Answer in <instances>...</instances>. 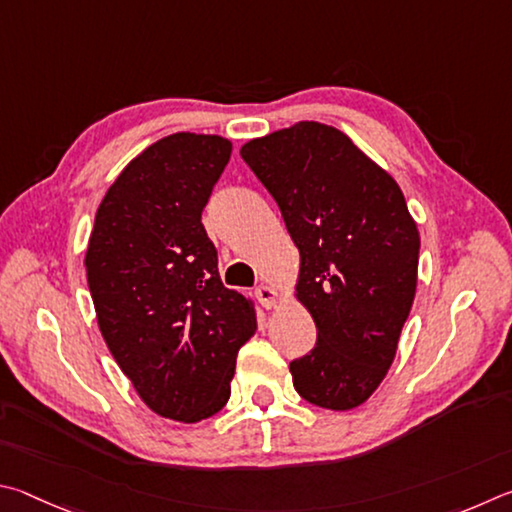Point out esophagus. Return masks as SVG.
<instances>
[{
    "label": "esophagus",
    "mask_w": 512,
    "mask_h": 512,
    "mask_svg": "<svg viewBox=\"0 0 512 512\" xmlns=\"http://www.w3.org/2000/svg\"><path fill=\"white\" fill-rule=\"evenodd\" d=\"M254 294H256L258 303H261L265 310H272L276 303H279V292H276L274 288H270V285H258Z\"/></svg>",
    "instance_id": "esophagus-1"
}]
</instances>
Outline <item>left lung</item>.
<instances>
[{
	"label": "left lung",
	"instance_id": "obj_1",
	"mask_svg": "<svg viewBox=\"0 0 512 512\" xmlns=\"http://www.w3.org/2000/svg\"><path fill=\"white\" fill-rule=\"evenodd\" d=\"M240 155L299 247L294 297L315 319L317 344L290 364L294 389L324 409L360 407L393 364L416 297L420 236L405 195L326 123L299 121Z\"/></svg>",
	"mask_w": 512,
	"mask_h": 512
}]
</instances>
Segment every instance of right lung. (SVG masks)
<instances>
[{
  "mask_svg": "<svg viewBox=\"0 0 512 512\" xmlns=\"http://www.w3.org/2000/svg\"><path fill=\"white\" fill-rule=\"evenodd\" d=\"M231 157L218 134L175 132L134 157L98 206L85 270L116 364L155 414L200 423L227 405L254 301L220 281L202 211Z\"/></svg>",
  "mask_w": 512,
  "mask_h": 512,
  "instance_id": "1",
  "label": "right lung"
}]
</instances>
